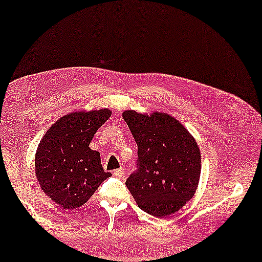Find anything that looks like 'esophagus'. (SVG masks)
Returning a JSON list of instances; mask_svg holds the SVG:
<instances>
[{
    "instance_id": "esophagus-1",
    "label": "esophagus",
    "mask_w": 262,
    "mask_h": 262,
    "mask_svg": "<svg viewBox=\"0 0 262 262\" xmlns=\"http://www.w3.org/2000/svg\"><path fill=\"white\" fill-rule=\"evenodd\" d=\"M113 175L116 176V177L122 178L123 175H124V169H123L122 167H120V168H118V169H115V170L113 171Z\"/></svg>"
}]
</instances>
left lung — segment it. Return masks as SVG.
I'll list each match as a JSON object with an SVG mask.
<instances>
[{"mask_svg":"<svg viewBox=\"0 0 262 262\" xmlns=\"http://www.w3.org/2000/svg\"><path fill=\"white\" fill-rule=\"evenodd\" d=\"M124 121L138 144V161L126 181L138 206L166 217L194 196L202 170L201 151L182 123L165 113L151 115L129 110Z\"/></svg>","mask_w":262,"mask_h":262,"instance_id":"obj_1","label":"left lung"}]
</instances>
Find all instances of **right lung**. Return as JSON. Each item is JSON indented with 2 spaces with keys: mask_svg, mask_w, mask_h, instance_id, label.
I'll use <instances>...</instances> for the list:
<instances>
[{
  "mask_svg": "<svg viewBox=\"0 0 262 262\" xmlns=\"http://www.w3.org/2000/svg\"><path fill=\"white\" fill-rule=\"evenodd\" d=\"M108 108L73 112L53 123L35 156V171L42 191L63 209L84 205L112 176L92 150L94 134L110 118Z\"/></svg>",
  "mask_w": 262,
  "mask_h": 262,
  "instance_id": "right-lung-1",
  "label": "right lung"
}]
</instances>
